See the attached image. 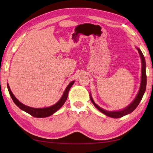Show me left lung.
<instances>
[{
    "mask_svg": "<svg viewBox=\"0 0 153 153\" xmlns=\"http://www.w3.org/2000/svg\"><path fill=\"white\" fill-rule=\"evenodd\" d=\"M137 49L138 50V53H139V54H140V57L141 58V61H142L141 84H140L139 91H138L136 98L133 101L132 103L129 104L127 106V107H126L121 110L112 111V112H111V111H107V110H105L103 108H101L98 105H97L95 103L93 99H92L91 95L90 94V99L92 101V103H93V105L96 106V108L98 110H100L101 112H102L103 114H105L106 115H107V116H108V117H112V118H120V117L124 116V115H126L127 114L131 113L137 107V106L139 105L140 101L142 98V97H143V94H144V92H145L146 89V84H147V76H146V61H145L144 56H143L142 51L138 48H137Z\"/></svg>",
    "mask_w": 153,
    "mask_h": 153,
    "instance_id": "obj_1",
    "label": "left lung"
}]
</instances>
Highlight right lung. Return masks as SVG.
Wrapping results in <instances>:
<instances>
[{
	"instance_id": "obj_1",
	"label": "right lung",
	"mask_w": 153,
	"mask_h": 153,
	"mask_svg": "<svg viewBox=\"0 0 153 153\" xmlns=\"http://www.w3.org/2000/svg\"><path fill=\"white\" fill-rule=\"evenodd\" d=\"M74 82H75V81H72L71 83H69V85L66 88L65 91H64L61 98L59 100V101L57 103H55V105L51 106H49V107L42 108H32V107H30V106L24 105L21 102H20V101L16 98V97L12 93V92L10 89V86H9L8 84H7V89L12 100L14 101V103H15L16 105L18 106V107H19L21 110L25 111V112L29 114L30 115H32V116L35 117H46L50 116L51 115H52L55 112H57L59 109H60L62 107V106L64 105V103H65V101L67 100L68 96V92L69 89H70L71 86L73 85Z\"/></svg>"
}]
</instances>
